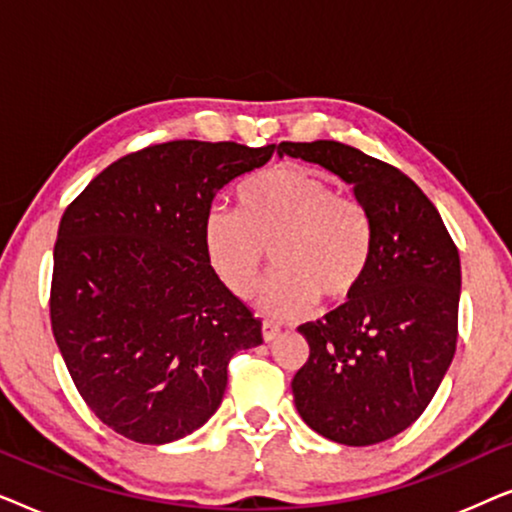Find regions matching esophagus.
I'll use <instances>...</instances> for the list:
<instances>
[{"label": "esophagus", "mask_w": 512, "mask_h": 512, "mask_svg": "<svg viewBox=\"0 0 512 512\" xmlns=\"http://www.w3.org/2000/svg\"><path fill=\"white\" fill-rule=\"evenodd\" d=\"M261 331H263V340L265 342L277 340V335H279V328L275 324H270V321H265V324L261 326Z\"/></svg>", "instance_id": "obj_1"}]
</instances>
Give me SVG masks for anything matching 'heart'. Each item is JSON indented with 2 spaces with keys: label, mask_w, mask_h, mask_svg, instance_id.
<instances>
[{
  "label": "heart",
  "mask_w": 512,
  "mask_h": 512,
  "mask_svg": "<svg viewBox=\"0 0 512 512\" xmlns=\"http://www.w3.org/2000/svg\"><path fill=\"white\" fill-rule=\"evenodd\" d=\"M205 249L221 282L242 298L256 291L272 251L279 272L261 293V310L293 319L317 300L333 307L359 291L373 256V223L331 181L286 165L240 188V212L209 209Z\"/></svg>",
  "instance_id": "obj_1"
}]
</instances>
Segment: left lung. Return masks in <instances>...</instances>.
<instances>
[{
    "label": "left lung",
    "mask_w": 512,
    "mask_h": 512,
    "mask_svg": "<svg viewBox=\"0 0 512 512\" xmlns=\"http://www.w3.org/2000/svg\"><path fill=\"white\" fill-rule=\"evenodd\" d=\"M317 163L354 186L373 223L359 291L298 328L310 359L293 377L305 424L340 445H375L426 410L457 349L459 251L438 209L394 165L354 146L282 142L279 156Z\"/></svg>",
    "instance_id": "left-lung-1"
}]
</instances>
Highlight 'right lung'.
<instances>
[{"mask_svg":"<svg viewBox=\"0 0 512 512\" xmlns=\"http://www.w3.org/2000/svg\"><path fill=\"white\" fill-rule=\"evenodd\" d=\"M275 153L235 142L146 146L102 170L62 214L51 326L69 375L109 429L165 445L221 405L228 361L261 319L221 282L205 216L223 186Z\"/></svg>","mask_w":512,"mask_h":512,"instance_id":"right-lung-1","label":"right lung"}]
</instances>
